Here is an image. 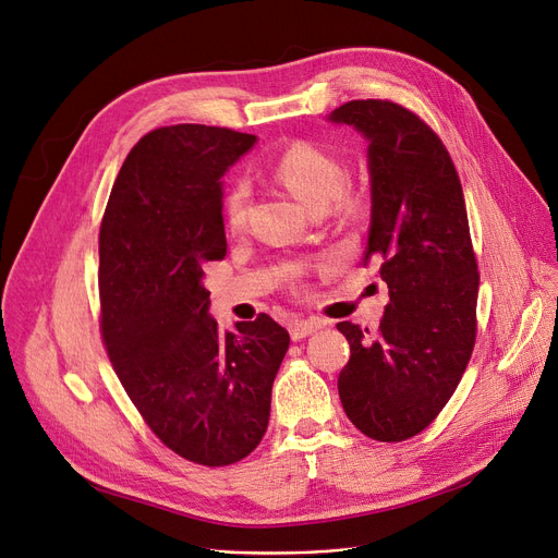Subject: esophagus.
<instances>
[{
    "label": "esophagus",
    "instance_id": "1",
    "mask_svg": "<svg viewBox=\"0 0 558 558\" xmlns=\"http://www.w3.org/2000/svg\"><path fill=\"white\" fill-rule=\"evenodd\" d=\"M322 322L319 319H298V322H292L290 324V338L298 342V340H302V338H306V336H311V333H315V331H319L322 329Z\"/></svg>",
    "mask_w": 558,
    "mask_h": 558
}]
</instances>
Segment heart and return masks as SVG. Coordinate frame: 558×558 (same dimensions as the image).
<instances>
[{"mask_svg":"<svg viewBox=\"0 0 558 558\" xmlns=\"http://www.w3.org/2000/svg\"><path fill=\"white\" fill-rule=\"evenodd\" d=\"M272 175L311 211H324L329 205L338 216H344V218L357 211V198L344 193V186H347L344 163L315 144H308V142L290 144L272 161ZM247 207H250V184L241 178L232 180L222 195V214L227 225L241 229L247 220Z\"/></svg>","mask_w":558,"mask_h":558,"instance_id":"obj_1","label":"heart"}]
</instances>
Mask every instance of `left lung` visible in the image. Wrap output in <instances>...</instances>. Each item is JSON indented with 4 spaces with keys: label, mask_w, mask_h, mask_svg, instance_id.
Returning a JSON list of instances; mask_svg holds the SVG:
<instances>
[{
    "label": "left lung",
    "mask_w": 558,
    "mask_h": 558,
    "mask_svg": "<svg viewBox=\"0 0 558 558\" xmlns=\"http://www.w3.org/2000/svg\"><path fill=\"white\" fill-rule=\"evenodd\" d=\"M369 142L372 222L365 264L376 258L389 304L376 333L340 322L351 357L340 401L376 441H405L437 418L466 372L477 336L480 272L464 191L435 130L383 98L331 112Z\"/></svg>",
    "instance_id": "obj_1"
}]
</instances>
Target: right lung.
Wrapping results in <instances>:
<instances>
[{
  "label": "right lung",
  "mask_w": 558,
  "mask_h": 558,
  "mask_svg": "<svg viewBox=\"0 0 558 558\" xmlns=\"http://www.w3.org/2000/svg\"><path fill=\"white\" fill-rule=\"evenodd\" d=\"M254 135L178 123L128 153L98 232L101 336L157 439L203 466L241 462L264 439L290 336L270 315L220 333L203 268L227 252L222 173Z\"/></svg>",
  "instance_id": "right-lung-1"
}]
</instances>
